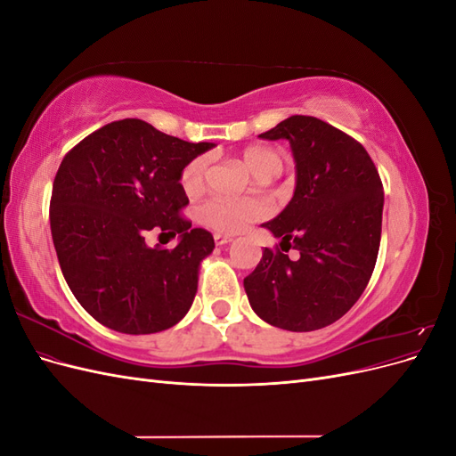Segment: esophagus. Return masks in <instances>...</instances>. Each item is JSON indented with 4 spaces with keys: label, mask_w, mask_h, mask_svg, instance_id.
I'll return each instance as SVG.
<instances>
[{
    "label": "esophagus",
    "mask_w": 456,
    "mask_h": 456,
    "mask_svg": "<svg viewBox=\"0 0 456 456\" xmlns=\"http://www.w3.org/2000/svg\"><path fill=\"white\" fill-rule=\"evenodd\" d=\"M215 243L216 245H226L232 241V236H226V233H215Z\"/></svg>",
    "instance_id": "34e87169"
}]
</instances>
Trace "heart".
Returning <instances> with one entry per match:
<instances>
[{"label": "heart", "instance_id": "obj_1", "mask_svg": "<svg viewBox=\"0 0 456 456\" xmlns=\"http://www.w3.org/2000/svg\"><path fill=\"white\" fill-rule=\"evenodd\" d=\"M243 163L247 165L256 178L265 176H278L281 173L283 161L278 151L266 146H253L247 148L243 154ZM207 156L191 158L181 173V186L186 194L194 196L200 194L205 186L207 175ZM268 207L258 200H241V198H211L205 201L200 209L201 223L215 230L216 233H238L247 224L266 215Z\"/></svg>", "mask_w": 456, "mask_h": 456}]
</instances>
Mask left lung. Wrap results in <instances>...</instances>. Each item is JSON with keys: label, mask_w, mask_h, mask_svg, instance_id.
Returning a JSON list of instances; mask_svg holds the SVG:
<instances>
[{"label": "left lung", "mask_w": 456, "mask_h": 456, "mask_svg": "<svg viewBox=\"0 0 456 456\" xmlns=\"http://www.w3.org/2000/svg\"><path fill=\"white\" fill-rule=\"evenodd\" d=\"M260 139L291 144L295 191L262 224L280 249L265 247L243 280L255 314L295 333L335 323L362 297L380 245L384 190L367 150L312 116H291ZM295 248L299 256L289 259Z\"/></svg>", "instance_id": "left-lung-1"}]
</instances>
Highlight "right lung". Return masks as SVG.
Masks as SVG:
<instances>
[{"mask_svg": "<svg viewBox=\"0 0 456 456\" xmlns=\"http://www.w3.org/2000/svg\"><path fill=\"white\" fill-rule=\"evenodd\" d=\"M213 146L129 118L91 133L62 159L53 183L51 236L68 287L104 327L159 333L190 310L215 240L178 216L188 205L181 173ZM154 227L179 236L175 250L145 243Z\"/></svg>", "mask_w": 456, "mask_h": 456, "instance_id": "1", "label": "right lung"}]
</instances>
